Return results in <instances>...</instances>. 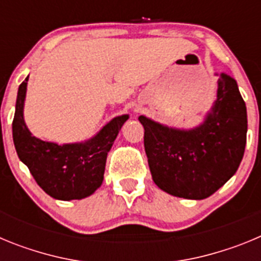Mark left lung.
<instances>
[{"mask_svg":"<svg viewBox=\"0 0 261 261\" xmlns=\"http://www.w3.org/2000/svg\"><path fill=\"white\" fill-rule=\"evenodd\" d=\"M217 84L216 100L197 126L174 128L144 115L138 117L145 129L151 177L168 195L206 199L241 165L247 138V108L234 78L221 73Z\"/></svg>","mask_w":261,"mask_h":261,"instance_id":"obj_1","label":"left lung"}]
</instances>
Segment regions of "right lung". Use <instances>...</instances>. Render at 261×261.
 <instances>
[{
	"mask_svg": "<svg viewBox=\"0 0 261 261\" xmlns=\"http://www.w3.org/2000/svg\"><path fill=\"white\" fill-rule=\"evenodd\" d=\"M29 77L18 89L13 141L18 156L41 190L56 200L70 201L93 195L103 183L107 154L129 115L116 116L95 136L82 142L59 145L32 136L23 110Z\"/></svg>",
	"mask_w": 261,
	"mask_h": 261,
	"instance_id": "obj_1",
	"label": "right lung"
}]
</instances>
